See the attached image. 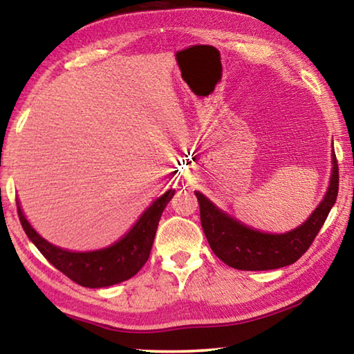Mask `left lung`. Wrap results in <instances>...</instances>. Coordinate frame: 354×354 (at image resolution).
<instances>
[{"label":"left lung","mask_w":354,"mask_h":354,"mask_svg":"<svg viewBox=\"0 0 354 354\" xmlns=\"http://www.w3.org/2000/svg\"><path fill=\"white\" fill-rule=\"evenodd\" d=\"M331 176L326 194L304 223L287 232H266L245 225L195 190L200 203V217L205 236L212 251L226 266L237 270H274L297 262L319 234L339 192V169L334 145L331 153Z\"/></svg>","instance_id":"8db88e82"}]
</instances>
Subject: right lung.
<instances>
[{"mask_svg":"<svg viewBox=\"0 0 354 354\" xmlns=\"http://www.w3.org/2000/svg\"><path fill=\"white\" fill-rule=\"evenodd\" d=\"M175 192V189H169L164 195L156 198L127 234L120 237L117 242L111 243L109 247L91 251H71L48 242L29 223L20 201H17V207L26 236L48 262L75 283L91 289H100L133 278L148 261L160 215Z\"/></svg>","mask_w":354,"mask_h":354,"instance_id":"obj_1","label":"right lung"}]
</instances>
